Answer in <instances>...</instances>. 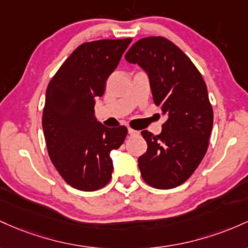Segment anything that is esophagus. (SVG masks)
Instances as JSON below:
<instances>
[{
  "instance_id": "obj_1",
  "label": "esophagus",
  "mask_w": 248,
  "mask_h": 248,
  "mask_svg": "<svg viewBox=\"0 0 248 248\" xmlns=\"http://www.w3.org/2000/svg\"><path fill=\"white\" fill-rule=\"evenodd\" d=\"M138 131H136V130H133V129H131V127H129V135H131V136H133V135H138Z\"/></svg>"
}]
</instances>
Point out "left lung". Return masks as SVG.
I'll list each match as a JSON object with an SVG mask.
<instances>
[{"label": "left lung", "instance_id": "left-lung-1", "mask_svg": "<svg viewBox=\"0 0 248 248\" xmlns=\"http://www.w3.org/2000/svg\"><path fill=\"white\" fill-rule=\"evenodd\" d=\"M125 60L147 72L155 104L169 116L159 135L141 131L147 143L138 158L141 177L155 188L177 187L192 176L207 151L213 109L205 80L183 50L161 36L137 41Z\"/></svg>", "mask_w": 248, "mask_h": 248}]
</instances>
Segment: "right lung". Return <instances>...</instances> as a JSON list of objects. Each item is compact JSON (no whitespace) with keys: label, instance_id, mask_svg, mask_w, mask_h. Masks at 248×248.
Returning <instances> with one entry per match:
<instances>
[{"label":"right lung","instance_id":"obj_1","mask_svg":"<svg viewBox=\"0 0 248 248\" xmlns=\"http://www.w3.org/2000/svg\"><path fill=\"white\" fill-rule=\"evenodd\" d=\"M132 38L80 44L64 61L46 89L42 125L50 160L74 188L96 191L112 176L110 154L124 143V125L110 129L94 118V98L105 91Z\"/></svg>","mask_w":248,"mask_h":248}]
</instances>
